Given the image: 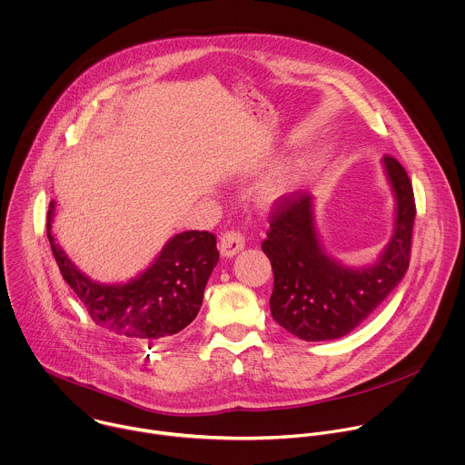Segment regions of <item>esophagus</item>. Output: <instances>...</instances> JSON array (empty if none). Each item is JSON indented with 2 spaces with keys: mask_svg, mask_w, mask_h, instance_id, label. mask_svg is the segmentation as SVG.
<instances>
[{
  "mask_svg": "<svg viewBox=\"0 0 465 465\" xmlns=\"http://www.w3.org/2000/svg\"><path fill=\"white\" fill-rule=\"evenodd\" d=\"M242 248H244V239L237 232H228L219 241V252L226 259H232L233 255H237Z\"/></svg>",
  "mask_w": 465,
  "mask_h": 465,
  "instance_id": "obj_1",
  "label": "esophagus"
}]
</instances>
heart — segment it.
<instances>
[{
  "label": "heart",
  "instance_id": "obj_1",
  "mask_svg": "<svg viewBox=\"0 0 465 465\" xmlns=\"http://www.w3.org/2000/svg\"><path fill=\"white\" fill-rule=\"evenodd\" d=\"M302 163L292 161L282 164L273 175H270L262 186L259 188V204L264 208H272L279 204L286 195H290L302 177Z\"/></svg>",
  "mask_w": 465,
  "mask_h": 465
}]
</instances>
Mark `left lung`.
Segmentation results:
<instances>
[{
	"mask_svg": "<svg viewBox=\"0 0 465 465\" xmlns=\"http://www.w3.org/2000/svg\"><path fill=\"white\" fill-rule=\"evenodd\" d=\"M382 170L395 199V217L391 237L371 264L348 266L326 252L312 193L295 192L277 204L262 252L273 270L272 317L292 335L308 342L341 339L404 279L417 213L413 186L397 159L386 155Z\"/></svg>",
	"mask_w": 465,
	"mask_h": 465,
	"instance_id": "1",
	"label": "left lung"
}]
</instances>
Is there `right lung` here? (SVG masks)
Segmentation results:
<instances>
[{"label":"right lung","mask_w":465,"mask_h":465,"mask_svg":"<svg viewBox=\"0 0 465 465\" xmlns=\"http://www.w3.org/2000/svg\"><path fill=\"white\" fill-rule=\"evenodd\" d=\"M48 204L46 237L64 282L90 319L119 337L155 342L183 331L199 313L206 282L217 266V239L208 232H183L166 241L150 266L126 282H99L81 272L59 246Z\"/></svg>","instance_id":"obj_1"}]
</instances>
